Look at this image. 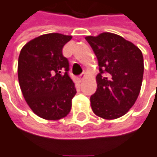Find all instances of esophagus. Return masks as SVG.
Segmentation results:
<instances>
[{"label": "esophagus", "mask_w": 157, "mask_h": 157, "mask_svg": "<svg viewBox=\"0 0 157 157\" xmlns=\"http://www.w3.org/2000/svg\"><path fill=\"white\" fill-rule=\"evenodd\" d=\"M85 72H83V73H81L80 76H79V79H80V81H83L84 80V78H85Z\"/></svg>", "instance_id": "obj_1"}]
</instances>
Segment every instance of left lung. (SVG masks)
Returning a JSON list of instances; mask_svg holds the SVG:
<instances>
[{
  "label": "left lung",
  "mask_w": 157,
  "mask_h": 157,
  "mask_svg": "<svg viewBox=\"0 0 157 157\" xmlns=\"http://www.w3.org/2000/svg\"><path fill=\"white\" fill-rule=\"evenodd\" d=\"M97 56V89L90 97L93 112L113 120L126 114L138 98L144 75L142 52L132 43L110 32L86 36Z\"/></svg>",
  "instance_id": "8db88e82"
}]
</instances>
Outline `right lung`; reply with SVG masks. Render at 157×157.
I'll return each mask as SVG.
<instances>
[{
    "mask_svg": "<svg viewBox=\"0 0 157 157\" xmlns=\"http://www.w3.org/2000/svg\"><path fill=\"white\" fill-rule=\"evenodd\" d=\"M71 36L49 33L22 48L18 61L20 89L27 104L39 117L57 121L67 115L77 93L68 74L62 48Z\"/></svg>",
    "mask_w": 157,
    "mask_h": 157,
    "instance_id": "right-lung-1",
    "label": "right lung"
}]
</instances>
